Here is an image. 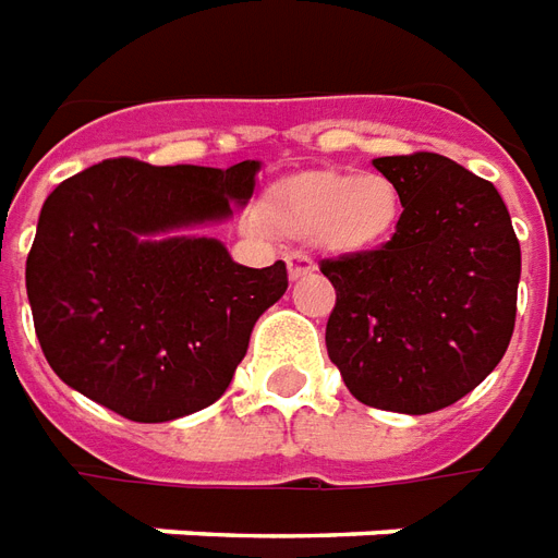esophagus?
<instances>
[{
    "mask_svg": "<svg viewBox=\"0 0 558 558\" xmlns=\"http://www.w3.org/2000/svg\"><path fill=\"white\" fill-rule=\"evenodd\" d=\"M284 264H288V276H291V279H303V276H308L315 270V262L308 258L306 252H288V255H284Z\"/></svg>",
    "mask_w": 558,
    "mask_h": 558,
    "instance_id": "34e87169",
    "label": "esophagus"
}]
</instances>
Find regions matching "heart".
Masks as SVG:
<instances>
[{
  "mask_svg": "<svg viewBox=\"0 0 558 558\" xmlns=\"http://www.w3.org/2000/svg\"><path fill=\"white\" fill-rule=\"evenodd\" d=\"M404 198L386 174L339 169L296 174L276 186L274 214L294 234L318 231L332 252H365L392 238Z\"/></svg>",
  "mask_w": 558,
  "mask_h": 558,
  "instance_id": "b5f03b06",
  "label": "heart"
}]
</instances>
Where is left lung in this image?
<instances>
[{
	"label": "left lung",
	"mask_w": 558,
	"mask_h": 558,
	"mask_svg": "<svg viewBox=\"0 0 558 558\" xmlns=\"http://www.w3.org/2000/svg\"><path fill=\"white\" fill-rule=\"evenodd\" d=\"M404 198L377 250L320 262L336 288L327 353L356 401L434 413L502 360L518 315L520 243L496 186L442 154L377 157Z\"/></svg>",
	"instance_id": "1"
}]
</instances>
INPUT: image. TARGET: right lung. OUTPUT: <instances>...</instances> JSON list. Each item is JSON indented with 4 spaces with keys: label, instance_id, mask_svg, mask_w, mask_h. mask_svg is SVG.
<instances>
[{
    "label": "right lung",
    "instance_id": "add662e5",
    "mask_svg": "<svg viewBox=\"0 0 558 558\" xmlns=\"http://www.w3.org/2000/svg\"><path fill=\"white\" fill-rule=\"evenodd\" d=\"M258 162L229 169L118 157L73 174L40 207L26 291L40 351L64 384L130 422L214 404L264 308L288 288L282 262L243 267L214 238L150 240L231 214Z\"/></svg>",
    "mask_w": 558,
    "mask_h": 558
}]
</instances>
